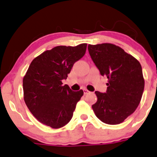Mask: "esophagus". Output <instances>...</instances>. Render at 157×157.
Masks as SVG:
<instances>
[{"label": "esophagus", "mask_w": 157, "mask_h": 157, "mask_svg": "<svg viewBox=\"0 0 157 157\" xmlns=\"http://www.w3.org/2000/svg\"><path fill=\"white\" fill-rule=\"evenodd\" d=\"M89 92H89V91H88L87 89H83V93H84V94H89Z\"/></svg>", "instance_id": "esophagus-1"}]
</instances>
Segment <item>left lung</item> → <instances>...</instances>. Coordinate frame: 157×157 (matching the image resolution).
Returning <instances> with one entry per match:
<instances>
[{"label": "left lung", "instance_id": "left-lung-1", "mask_svg": "<svg viewBox=\"0 0 157 157\" xmlns=\"http://www.w3.org/2000/svg\"><path fill=\"white\" fill-rule=\"evenodd\" d=\"M89 55L102 76L108 78L104 93L95 92L93 111L101 121L118 124L134 113L144 87L142 68L136 59L109 43L89 44Z\"/></svg>", "mask_w": 157, "mask_h": 157}]
</instances>
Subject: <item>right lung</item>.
Segmentation results:
<instances>
[{"mask_svg": "<svg viewBox=\"0 0 157 157\" xmlns=\"http://www.w3.org/2000/svg\"><path fill=\"white\" fill-rule=\"evenodd\" d=\"M87 44L56 46L31 62L23 79L24 99L28 109L41 123L52 128L65 126L73 116L77 103L83 95L74 92L62 80L85 55Z\"/></svg>", "mask_w": 157, "mask_h": 157, "instance_id": "right-lung-1", "label": "right lung"}]
</instances>
